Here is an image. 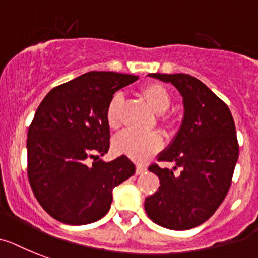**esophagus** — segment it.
Segmentation results:
<instances>
[{
	"instance_id": "esophagus-1",
	"label": "esophagus",
	"mask_w": 258,
	"mask_h": 258,
	"mask_svg": "<svg viewBox=\"0 0 258 258\" xmlns=\"http://www.w3.org/2000/svg\"><path fill=\"white\" fill-rule=\"evenodd\" d=\"M146 170H147V166L142 165V164H138V165H136V174H140V173L146 172Z\"/></svg>"
}]
</instances>
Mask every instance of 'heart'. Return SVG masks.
<instances>
[{
    "instance_id": "b5f03b06",
    "label": "heart",
    "mask_w": 258,
    "mask_h": 258,
    "mask_svg": "<svg viewBox=\"0 0 258 258\" xmlns=\"http://www.w3.org/2000/svg\"><path fill=\"white\" fill-rule=\"evenodd\" d=\"M139 96L149 105V107L160 114L159 123L164 128L172 127L174 120L170 115L164 114L172 105L169 90L160 82H148L139 89ZM123 96L116 93L110 98L106 107V123L111 130L119 128L122 119ZM112 148L119 155H124L135 161H146L151 156L157 153L161 148V139L156 134H138L134 131H124L112 140Z\"/></svg>"
}]
</instances>
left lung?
Here are the masks:
<instances>
[{
	"mask_svg": "<svg viewBox=\"0 0 258 258\" xmlns=\"http://www.w3.org/2000/svg\"><path fill=\"white\" fill-rule=\"evenodd\" d=\"M172 82L183 97L185 116L159 162H174L173 170L151 164L159 190L146 198L144 209L156 224L182 231L210 219L226 198L239 157L235 122L228 106L202 81L185 73H149ZM179 167L178 175L174 173Z\"/></svg>",
	"mask_w": 258,
	"mask_h": 258,
	"instance_id": "obj_1",
	"label": "left lung"
}]
</instances>
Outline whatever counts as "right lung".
Listing matches in <instances>:
<instances>
[{
	"label": "right lung",
	"mask_w": 258,
	"mask_h": 258,
	"mask_svg": "<svg viewBox=\"0 0 258 258\" xmlns=\"http://www.w3.org/2000/svg\"><path fill=\"white\" fill-rule=\"evenodd\" d=\"M138 76L85 73L55 86L43 98L27 133V176L32 192L52 218L81 226L101 219L114 187L135 173L122 155L110 162V98Z\"/></svg>",
	"instance_id": "1"
}]
</instances>
